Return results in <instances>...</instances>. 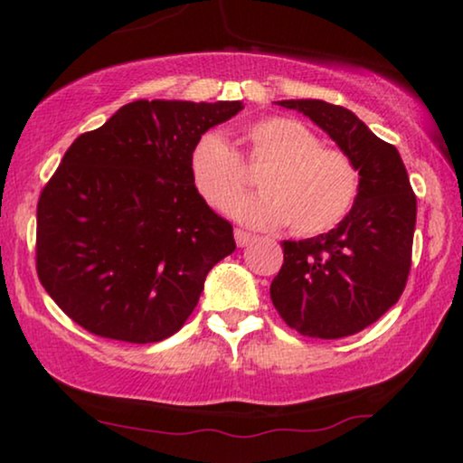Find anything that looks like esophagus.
<instances>
[{"label": "esophagus", "mask_w": 463, "mask_h": 463, "mask_svg": "<svg viewBox=\"0 0 463 463\" xmlns=\"http://www.w3.org/2000/svg\"><path fill=\"white\" fill-rule=\"evenodd\" d=\"M233 236H236V244L238 246H249L252 240H255V236H252V233L244 232V230H236V233H233Z\"/></svg>", "instance_id": "esophagus-1"}]
</instances>
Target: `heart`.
<instances>
[{
	"label": "heart",
	"mask_w": 463,
	"mask_h": 463,
	"mask_svg": "<svg viewBox=\"0 0 463 463\" xmlns=\"http://www.w3.org/2000/svg\"><path fill=\"white\" fill-rule=\"evenodd\" d=\"M246 164L259 173L261 192L242 195L249 183L242 157L217 130L204 132L189 156L192 181L208 206L225 208L238 223L276 230L284 223L299 236H316L339 225L360 192V173L345 151L325 147L299 119L269 116L244 128Z\"/></svg>",
	"instance_id": "1"
}]
</instances>
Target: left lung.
Masks as SVG:
<instances>
[{
	"instance_id": "8db88e82",
	"label": "left lung",
	"mask_w": 463,
	"mask_h": 463,
	"mask_svg": "<svg viewBox=\"0 0 463 463\" xmlns=\"http://www.w3.org/2000/svg\"><path fill=\"white\" fill-rule=\"evenodd\" d=\"M318 124L360 173L347 217L328 233L282 242L269 287L280 318L303 337L341 339L382 318L401 299L411 269L417 198L394 145L350 109L316 99L280 100Z\"/></svg>"
}]
</instances>
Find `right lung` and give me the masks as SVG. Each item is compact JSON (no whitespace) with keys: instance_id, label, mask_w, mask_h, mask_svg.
I'll return each instance as SVG.
<instances>
[{"instance_id":"right-lung-1","label":"right lung","mask_w":463,"mask_h":463,"mask_svg":"<svg viewBox=\"0 0 463 463\" xmlns=\"http://www.w3.org/2000/svg\"><path fill=\"white\" fill-rule=\"evenodd\" d=\"M240 100H135L71 143L37 202L42 287L88 333L154 344L185 325L206 274L236 250L189 156Z\"/></svg>"}]
</instances>
